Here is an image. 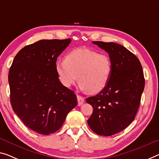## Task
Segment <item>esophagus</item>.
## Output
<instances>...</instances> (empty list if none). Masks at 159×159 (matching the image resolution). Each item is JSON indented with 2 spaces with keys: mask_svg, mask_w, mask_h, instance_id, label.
Segmentation results:
<instances>
[{
  "mask_svg": "<svg viewBox=\"0 0 159 159\" xmlns=\"http://www.w3.org/2000/svg\"><path fill=\"white\" fill-rule=\"evenodd\" d=\"M77 98L78 101V106H81V105L84 104V99L82 97L80 96V95H77Z\"/></svg>",
  "mask_w": 159,
  "mask_h": 159,
  "instance_id": "1",
  "label": "esophagus"
}]
</instances>
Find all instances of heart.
Returning a JSON list of instances; mask_svg holds the SVG:
<instances>
[{
  "instance_id": "heart-1",
  "label": "heart",
  "mask_w": 159,
  "mask_h": 159,
  "mask_svg": "<svg viewBox=\"0 0 159 159\" xmlns=\"http://www.w3.org/2000/svg\"><path fill=\"white\" fill-rule=\"evenodd\" d=\"M55 70L60 82L70 87L78 80L80 89L90 94L103 90L110 80L112 63L106 54L80 48L66 55L65 61H57Z\"/></svg>"
}]
</instances>
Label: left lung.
Segmentation results:
<instances>
[{"label":"left lung","mask_w":159,"mask_h":159,"mask_svg":"<svg viewBox=\"0 0 159 159\" xmlns=\"http://www.w3.org/2000/svg\"><path fill=\"white\" fill-rule=\"evenodd\" d=\"M92 43L108 53L112 72L106 87L86 99L93 107L87 123L98 135L109 136L124 130L135 119L145 80L138 57L124 46L101 41Z\"/></svg>","instance_id":"left-lung-1"}]
</instances>
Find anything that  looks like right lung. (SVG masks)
<instances>
[{"label": "right lung", "instance_id": "obj_1", "mask_svg": "<svg viewBox=\"0 0 159 159\" xmlns=\"http://www.w3.org/2000/svg\"><path fill=\"white\" fill-rule=\"evenodd\" d=\"M71 43L41 40L16 55L9 70L12 108L26 126L44 135L61 128L67 114L77 104L76 94L62 85L55 64Z\"/></svg>", "mask_w": 159, "mask_h": 159}]
</instances>
